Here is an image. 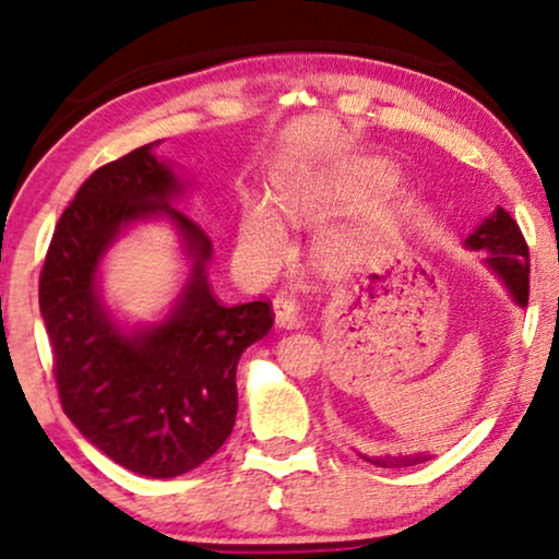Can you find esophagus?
<instances>
[{
	"mask_svg": "<svg viewBox=\"0 0 559 559\" xmlns=\"http://www.w3.org/2000/svg\"><path fill=\"white\" fill-rule=\"evenodd\" d=\"M274 318H277L280 328H287V331H297V328L305 325L302 310L293 295H277L274 297Z\"/></svg>",
	"mask_w": 559,
	"mask_h": 559,
	"instance_id": "obj_1",
	"label": "esophagus"
}]
</instances>
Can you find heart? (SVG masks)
I'll use <instances>...</instances> for the list:
<instances>
[{
	"mask_svg": "<svg viewBox=\"0 0 559 559\" xmlns=\"http://www.w3.org/2000/svg\"><path fill=\"white\" fill-rule=\"evenodd\" d=\"M396 175V167L381 157L350 159L343 165L287 175L274 186L272 201L289 224H308L348 203L350 198L377 193V198L358 205L348 216L320 226L312 239V251L320 262L356 266L389 239L400 221V203L394 195L384 193ZM278 217L262 198H251L241 205L236 226V259L257 277L272 274L287 257L289 236Z\"/></svg>",
	"mask_w": 559,
	"mask_h": 559,
	"instance_id": "obj_1",
	"label": "heart"
}]
</instances>
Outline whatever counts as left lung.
Wrapping results in <instances>:
<instances>
[{"label":"left lung","instance_id":"left-lung-1","mask_svg":"<svg viewBox=\"0 0 559 559\" xmlns=\"http://www.w3.org/2000/svg\"><path fill=\"white\" fill-rule=\"evenodd\" d=\"M463 247L468 251L484 254V264L509 289L511 300L519 308H526L530 302V249L516 221L496 205L491 216L480 221L473 231L465 236ZM366 463L379 465V468H409V465L430 461L432 453H409V455H361Z\"/></svg>","mask_w":559,"mask_h":559}]
</instances>
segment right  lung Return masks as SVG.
<instances>
[{
  "label": "right lung",
  "mask_w": 559,
  "mask_h": 559,
  "mask_svg": "<svg viewBox=\"0 0 559 559\" xmlns=\"http://www.w3.org/2000/svg\"><path fill=\"white\" fill-rule=\"evenodd\" d=\"M157 142L98 167L60 216L40 274V312L63 412L114 463L147 478L198 468L234 430L236 366L274 323L270 305L211 295V239L175 209L190 182ZM165 219L187 280L155 324H124L103 300V257L129 227Z\"/></svg>",
  "instance_id": "right-lung-1"
}]
</instances>
